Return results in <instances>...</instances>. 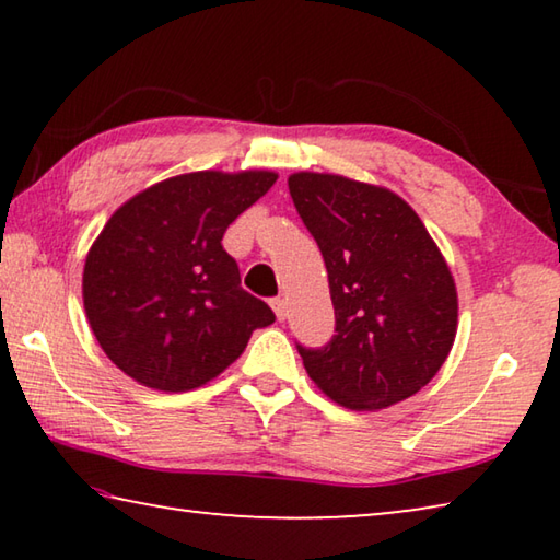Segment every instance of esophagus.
<instances>
[{
	"label": "esophagus",
	"mask_w": 560,
	"mask_h": 560,
	"mask_svg": "<svg viewBox=\"0 0 560 560\" xmlns=\"http://www.w3.org/2000/svg\"><path fill=\"white\" fill-rule=\"evenodd\" d=\"M271 308H273V314H277V318H279V320H283V318H287V314H289V308H287V301H283L281 296L271 299Z\"/></svg>",
	"instance_id": "34e87169"
}]
</instances>
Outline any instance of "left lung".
<instances>
[{"mask_svg":"<svg viewBox=\"0 0 560 560\" xmlns=\"http://www.w3.org/2000/svg\"><path fill=\"white\" fill-rule=\"evenodd\" d=\"M289 192L324 254L336 336L296 346L311 381L358 412L422 390L457 336V287L402 197L343 175L293 173Z\"/></svg>","mask_w":560,"mask_h":560,"instance_id":"left-lung-1","label":"left lung"}]
</instances>
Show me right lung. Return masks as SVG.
I'll return each mask as SVG.
<instances>
[{
	"instance_id": "obj_1",
	"label": "right lung",
	"mask_w": 560,
	"mask_h": 560,
	"mask_svg": "<svg viewBox=\"0 0 560 560\" xmlns=\"http://www.w3.org/2000/svg\"><path fill=\"white\" fill-rule=\"evenodd\" d=\"M277 177L202 170L163 179L113 212L83 267V308L103 353L132 381L195 390L273 324L267 303L242 289L222 236Z\"/></svg>"
}]
</instances>
